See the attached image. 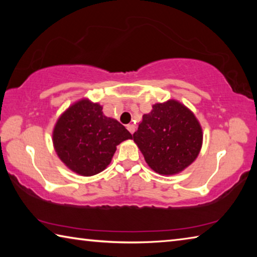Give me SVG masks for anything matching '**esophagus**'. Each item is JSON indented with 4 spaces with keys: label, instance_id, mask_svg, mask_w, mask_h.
<instances>
[{
    "label": "esophagus",
    "instance_id": "1",
    "mask_svg": "<svg viewBox=\"0 0 257 257\" xmlns=\"http://www.w3.org/2000/svg\"><path fill=\"white\" fill-rule=\"evenodd\" d=\"M135 128H136V127H135L134 124H127V129L129 130L130 134H134L135 133Z\"/></svg>",
    "mask_w": 257,
    "mask_h": 257
}]
</instances>
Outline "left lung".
Masks as SVG:
<instances>
[{
	"instance_id": "1",
	"label": "left lung",
	"mask_w": 257,
	"mask_h": 257,
	"mask_svg": "<svg viewBox=\"0 0 257 257\" xmlns=\"http://www.w3.org/2000/svg\"><path fill=\"white\" fill-rule=\"evenodd\" d=\"M143 115L134 142L149 167L162 176L177 175L194 162L203 145L196 116L177 99L155 103Z\"/></svg>"
}]
</instances>
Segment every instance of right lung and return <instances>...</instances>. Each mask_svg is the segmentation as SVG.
Segmentation results:
<instances>
[{
    "label": "right lung",
    "mask_w": 257,
    "mask_h": 257,
    "mask_svg": "<svg viewBox=\"0 0 257 257\" xmlns=\"http://www.w3.org/2000/svg\"><path fill=\"white\" fill-rule=\"evenodd\" d=\"M103 106L81 98L59 116L52 133L54 150L68 169L82 177L106 169L116 146L133 135L118 120L104 115Z\"/></svg>",
    "instance_id": "1"
}]
</instances>
